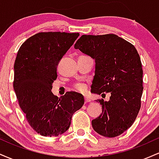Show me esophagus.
<instances>
[{"mask_svg":"<svg viewBox=\"0 0 159 159\" xmlns=\"http://www.w3.org/2000/svg\"><path fill=\"white\" fill-rule=\"evenodd\" d=\"M91 102V100L88 97H85L84 98V102H85V104L87 103V102Z\"/></svg>","mask_w":159,"mask_h":159,"instance_id":"1","label":"esophagus"}]
</instances>
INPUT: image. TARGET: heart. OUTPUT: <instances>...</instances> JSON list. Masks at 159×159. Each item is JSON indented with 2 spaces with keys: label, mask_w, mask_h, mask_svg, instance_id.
<instances>
[{
  "label": "heart",
  "mask_w": 159,
  "mask_h": 159,
  "mask_svg": "<svg viewBox=\"0 0 159 159\" xmlns=\"http://www.w3.org/2000/svg\"><path fill=\"white\" fill-rule=\"evenodd\" d=\"M75 88L80 92H84L86 90V86L82 84H78L75 85Z\"/></svg>",
  "instance_id": "1"
}]
</instances>
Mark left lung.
I'll list each match as a JSON object with an SVG mask.
<instances>
[{
    "mask_svg": "<svg viewBox=\"0 0 159 159\" xmlns=\"http://www.w3.org/2000/svg\"><path fill=\"white\" fill-rule=\"evenodd\" d=\"M75 48L95 60L91 92L110 93L109 101L97 99L102 113L92 120L95 132L114 138L134 123L140 108L143 69L135 47L115 34L82 35Z\"/></svg>",
    "mask_w": 159,
    "mask_h": 159,
    "instance_id": "obj_1",
    "label": "left lung"
}]
</instances>
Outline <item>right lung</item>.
I'll return each mask as SVG.
<instances>
[{"label": "right lung", "mask_w": 159, "mask_h": 159, "mask_svg": "<svg viewBox=\"0 0 159 159\" xmlns=\"http://www.w3.org/2000/svg\"><path fill=\"white\" fill-rule=\"evenodd\" d=\"M78 36V33H39L27 39L18 52L14 90L30 126L43 136L66 132L72 115L84 103V96L76 92L60 98L52 92L59 62Z\"/></svg>", "instance_id": "1"}]
</instances>
